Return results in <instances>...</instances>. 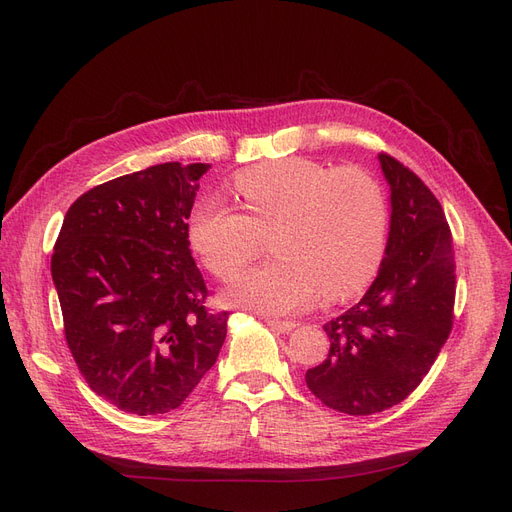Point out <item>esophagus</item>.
Listing matches in <instances>:
<instances>
[{"label":"esophagus","instance_id":"34e87169","mask_svg":"<svg viewBox=\"0 0 512 512\" xmlns=\"http://www.w3.org/2000/svg\"><path fill=\"white\" fill-rule=\"evenodd\" d=\"M266 323H268V327H272V329H274V331H278V333H289V331H293V329L297 327L295 320H278V318H268Z\"/></svg>","mask_w":512,"mask_h":512}]
</instances>
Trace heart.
<instances>
[{"mask_svg": "<svg viewBox=\"0 0 512 512\" xmlns=\"http://www.w3.org/2000/svg\"><path fill=\"white\" fill-rule=\"evenodd\" d=\"M244 213L217 198L196 204L187 234L217 278L238 276L272 236L276 259L225 291L234 306L263 314L308 308L363 289L380 266L388 234L386 194L363 168H329L306 158L253 164L234 177Z\"/></svg>", "mask_w": 512, "mask_h": 512, "instance_id": "1", "label": "heart"}]
</instances>
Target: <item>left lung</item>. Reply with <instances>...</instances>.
<instances>
[{
	"mask_svg": "<svg viewBox=\"0 0 512 512\" xmlns=\"http://www.w3.org/2000/svg\"><path fill=\"white\" fill-rule=\"evenodd\" d=\"M390 232L363 299L329 320V356L308 369L316 399L348 415L399 405L420 386L453 325L456 263L445 213L424 181L388 154Z\"/></svg>",
	"mask_w": 512,
	"mask_h": 512,
	"instance_id": "1",
	"label": "left lung"
}]
</instances>
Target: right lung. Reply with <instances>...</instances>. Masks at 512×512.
Instances as JSON below:
<instances>
[{
    "mask_svg": "<svg viewBox=\"0 0 512 512\" xmlns=\"http://www.w3.org/2000/svg\"><path fill=\"white\" fill-rule=\"evenodd\" d=\"M208 164L166 162L88 189L50 261L88 386L126 413L177 409L217 361L227 312L204 306L187 219Z\"/></svg>",
    "mask_w": 512,
    "mask_h": 512,
    "instance_id": "add662e5",
    "label": "right lung"
}]
</instances>
